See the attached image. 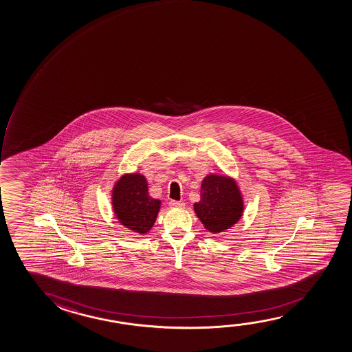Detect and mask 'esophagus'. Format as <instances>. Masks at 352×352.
Wrapping results in <instances>:
<instances>
[{
  "instance_id": "1",
  "label": "esophagus",
  "mask_w": 352,
  "mask_h": 352,
  "mask_svg": "<svg viewBox=\"0 0 352 352\" xmlns=\"http://www.w3.org/2000/svg\"><path fill=\"white\" fill-rule=\"evenodd\" d=\"M169 206L174 207V208H184L185 204L182 202V201H174V199H172V201L169 202Z\"/></svg>"
}]
</instances>
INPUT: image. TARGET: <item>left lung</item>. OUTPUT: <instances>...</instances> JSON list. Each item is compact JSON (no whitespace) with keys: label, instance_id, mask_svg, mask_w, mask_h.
Here are the masks:
<instances>
[{"label":"left lung","instance_id":"1","mask_svg":"<svg viewBox=\"0 0 352 352\" xmlns=\"http://www.w3.org/2000/svg\"><path fill=\"white\" fill-rule=\"evenodd\" d=\"M195 213L204 229L219 234L234 226L243 213V199L234 179L209 174L201 184V199Z\"/></svg>","mask_w":352,"mask_h":352}]
</instances>
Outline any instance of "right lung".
<instances>
[{"label":"right lung","instance_id":"1","mask_svg":"<svg viewBox=\"0 0 352 352\" xmlns=\"http://www.w3.org/2000/svg\"><path fill=\"white\" fill-rule=\"evenodd\" d=\"M112 208L123 226L145 234L156 221L161 201L148 195V182L143 174H124L113 185Z\"/></svg>","mask_w":352,"mask_h":352}]
</instances>
